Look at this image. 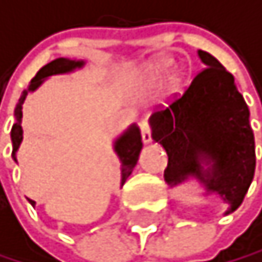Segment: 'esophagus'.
<instances>
[{
  "mask_svg": "<svg viewBox=\"0 0 262 262\" xmlns=\"http://www.w3.org/2000/svg\"><path fill=\"white\" fill-rule=\"evenodd\" d=\"M140 132H142V140L143 143H150L151 142V134H150V127L147 120L140 122Z\"/></svg>",
  "mask_w": 262,
  "mask_h": 262,
  "instance_id": "1",
  "label": "esophagus"
}]
</instances>
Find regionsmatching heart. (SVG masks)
Instances as JSON below:
<instances>
[{
  "label": "heart",
  "instance_id": "1",
  "mask_svg": "<svg viewBox=\"0 0 262 262\" xmlns=\"http://www.w3.org/2000/svg\"><path fill=\"white\" fill-rule=\"evenodd\" d=\"M171 64H173V57L167 54H158L154 57H148L147 61H143L137 67L134 77L140 85L151 87L168 72ZM186 79H188V71L183 69V67H175L173 71H170L167 79H165V87H163L165 95H167L168 99L182 95L186 85Z\"/></svg>",
  "mask_w": 262,
  "mask_h": 262
}]
</instances>
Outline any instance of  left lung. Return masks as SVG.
Here are the masks:
<instances>
[{
	"label": "left lung",
	"mask_w": 262,
	"mask_h": 262,
	"mask_svg": "<svg viewBox=\"0 0 262 262\" xmlns=\"http://www.w3.org/2000/svg\"><path fill=\"white\" fill-rule=\"evenodd\" d=\"M205 69L170 107L148 123L151 139L168 155L170 188L196 182L200 196H216L229 214L238 210L254 177V134L249 108L234 77L210 52L198 51Z\"/></svg>",
	"instance_id": "8db88e82"
}]
</instances>
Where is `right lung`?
I'll use <instances>...</instances> for the list:
<instances>
[{
  "instance_id": "add662e5",
  "label": "right lung",
  "mask_w": 262,
  "mask_h": 262,
  "mask_svg": "<svg viewBox=\"0 0 262 262\" xmlns=\"http://www.w3.org/2000/svg\"><path fill=\"white\" fill-rule=\"evenodd\" d=\"M85 66L84 59H69V57H59L51 61L49 64H46L44 67H41L39 72L36 74L31 80V84L28 89H24L19 100L14 107V123H13V128H11V143H13V160L14 163H17V150L21 147V142H23V104L24 100L29 94L36 92L39 87L52 76H62V74H71V72H76L79 69H82ZM142 135H140V128L137 123H132L128 125L120 135H117L114 139L112 143V148L115 151V155L119 157L120 160V171H122V178H120V186H123V183L127 182V178L130 177V173L134 171L137 162H139V155L142 151ZM28 201L31 205H36V201L29 200Z\"/></svg>"
}]
</instances>
